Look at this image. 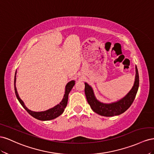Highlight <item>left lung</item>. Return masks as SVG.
Listing matches in <instances>:
<instances>
[{
    "instance_id": "8db88e82",
    "label": "left lung",
    "mask_w": 154,
    "mask_h": 154,
    "mask_svg": "<svg viewBox=\"0 0 154 154\" xmlns=\"http://www.w3.org/2000/svg\"><path fill=\"white\" fill-rule=\"evenodd\" d=\"M135 79L132 88L123 98L115 103L106 104L103 103L96 99L92 88L85 82V95L87 101L92 110L102 116L112 117L119 116L128 109L133 103L137 94L139 85V73L137 66L135 67Z\"/></svg>"
}]
</instances>
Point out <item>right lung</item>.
Masks as SVG:
<instances>
[{
  "mask_svg": "<svg viewBox=\"0 0 154 154\" xmlns=\"http://www.w3.org/2000/svg\"><path fill=\"white\" fill-rule=\"evenodd\" d=\"M16 73H17V71L15 72V79H14V88H15V95H16L17 99L19 100V103L21 104L22 106H23V108L26 109V110L28 112L29 114H30V115L32 117H33L34 118H35V119H38V120L49 121V120H51V119H54L57 118L63 113L64 109L66 107V105L68 103V94L70 92V91L72 90L73 86L75 85V81H71L68 83L66 86L64 97L62 100V101H61L59 104L56 105V106H54V108L48 109V110L44 111V112H37L31 111L30 109H29L27 107L25 106L24 102L19 97V94H18V93H17V90L16 86H15Z\"/></svg>",
  "mask_w": 154,
  "mask_h": 154,
  "instance_id": "right-lung-1",
  "label": "right lung"
}]
</instances>
